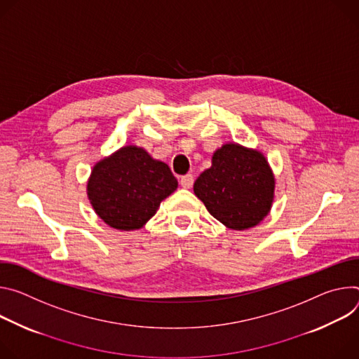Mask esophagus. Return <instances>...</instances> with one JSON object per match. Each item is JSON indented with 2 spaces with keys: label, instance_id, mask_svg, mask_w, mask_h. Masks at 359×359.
Here are the masks:
<instances>
[{
  "label": "esophagus",
  "instance_id": "34e87169",
  "mask_svg": "<svg viewBox=\"0 0 359 359\" xmlns=\"http://www.w3.org/2000/svg\"><path fill=\"white\" fill-rule=\"evenodd\" d=\"M180 184H181V187H184V188H191L192 184H194V177H192L191 174L182 175L181 180H180Z\"/></svg>",
  "mask_w": 359,
  "mask_h": 359
}]
</instances>
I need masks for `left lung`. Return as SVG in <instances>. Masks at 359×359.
<instances>
[{"label": "left lung", "instance_id": "left-lung-1", "mask_svg": "<svg viewBox=\"0 0 359 359\" xmlns=\"http://www.w3.org/2000/svg\"><path fill=\"white\" fill-rule=\"evenodd\" d=\"M194 194L226 228L244 231L269 214L275 175L261 151L226 142L215 149L211 167L194 182Z\"/></svg>", "mask_w": 359, "mask_h": 359}]
</instances>
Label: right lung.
<instances>
[{"instance_id": "right-lung-1", "label": "right lung", "mask_w": 359, "mask_h": 359, "mask_svg": "<svg viewBox=\"0 0 359 359\" xmlns=\"http://www.w3.org/2000/svg\"><path fill=\"white\" fill-rule=\"evenodd\" d=\"M177 188L170 167L137 145H124L100 159L87 181L93 210L118 231L142 228Z\"/></svg>"}]
</instances>
